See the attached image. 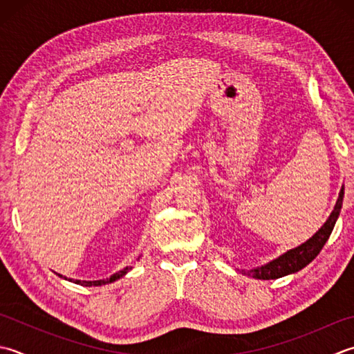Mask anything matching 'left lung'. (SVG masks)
Segmentation results:
<instances>
[{
    "instance_id": "8db88e82",
    "label": "left lung",
    "mask_w": 354,
    "mask_h": 354,
    "mask_svg": "<svg viewBox=\"0 0 354 354\" xmlns=\"http://www.w3.org/2000/svg\"><path fill=\"white\" fill-rule=\"evenodd\" d=\"M342 199H344V187L341 189V192H339L336 205L328 216V219L325 221V224L308 241L304 242V244H301L299 247L292 248V250L281 254L279 258L270 261L266 266L256 267L252 270H242V272H244V274L252 276L254 279H278V278H282V276L299 272V270L308 266L310 262L319 254L322 247L325 245V242L328 241L331 232H333V227L342 209Z\"/></svg>"
}]
</instances>
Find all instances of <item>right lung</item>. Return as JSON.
<instances>
[{"label": "right lung", "instance_id": "1", "mask_svg": "<svg viewBox=\"0 0 354 354\" xmlns=\"http://www.w3.org/2000/svg\"><path fill=\"white\" fill-rule=\"evenodd\" d=\"M130 270H131V267H126L124 270H121V272H118V273H115V274L110 276L109 279H100V281H78V279L72 281V279H68V281H72V282H75V283H80V286H84V287H92V286L98 287V286H104V283L113 282V281H116V279L122 278V276L126 274L127 272H130ZM58 276H61V278H62V274H58ZM64 279H67V278H64Z\"/></svg>", "mask_w": 354, "mask_h": 354}]
</instances>
